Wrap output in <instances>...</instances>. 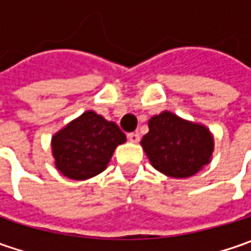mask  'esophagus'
Here are the masks:
<instances>
[{
    "mask_svg": "<svg viewBox=\"0 0 251 251\" xmlns=\"http://www.w3.org/2000/svg\"><path fill=\"white\" fill-rule=\"evenodd\" d=\"M127 138L130 142H138L140 141V134L138 132H130V134H127Z\"/></svg>",
    "mask_w": 251,
    "mask_h": 251,
    "instance_id": "34e87169",
    "label": "esophagus"
}]
</instances>
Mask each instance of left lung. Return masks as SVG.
Masks as SVG:
<instances>
[{
    "label": "left lung",
    "instance_id": "left-lung-1",
    "mask_svg": "<svg viewBox=\"0 0 251 251\" xmlns=\"http://www.w3.org/2000/svg\"><path fill=\"white\" fill-rule=\"evenodd\" d=\"M141 145L152 166L170 177H190L209 163L214 138L204 126L163 111L148 123Z\"/></svg>",
    "mask_w": 251,
    "mask_h": 251
}]
</instances>
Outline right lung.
<instances>
[{"instance_id": "add662e5", "label": "right lung", "mask_w": 251, "mask_h": 251, "mask_svg": "<svg viewBox=\"0 0 251 251\" xmlns=\"http://www.w3.org/2000/svg\"><path fill=\"white\" fill-rule=\"evenodd\" d=\"M124 132L95 111H85L53 137L55 166L67 177L85 180L103 172Z\"/></svg>"}]
</instances>
